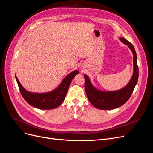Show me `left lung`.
Wrapping results in <instances>:
<instances>
[{
    "instance_id": "left-lung-1",
    "label": "left lung",
    "mask_w": 153,
    "mask_h": 153,
    "mask_svg": "<svg viewBox=\"0 0 153 153\" xmlns=\"http://www.w3.org/2000/svg\"><path fill=\"white\" fill-rule=\"evenodd\" d=\"M121 42L131 49L133 54L134 71L133 76L128 85L123 89L115 91H101L91 84L89 77L85 78V89L88 100L96 108L101 110H112L123 105L130 98L138 78V68L137 62V54L132 44L124 38H120Z\"/></svg>"
}]
</instances>
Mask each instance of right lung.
I'll list each match as a JSON object with an SVG mask.
<instances>
[{
    "label": "right lung",
    "mask_w": 153,
    "mask_h": 153,
    "mask_svg": "<svg viewBox=\"0 0 153 153\" xmlns=\"http://www.w3.org/2000/svg\"><path fill=\"white\" fill-rule=\"evenodd\" d=\"M77 74H78L77 70L69 73L56 89L47 93H33L26 91L21 85L16 76H15L21 94L27 103L37 108L50 110L58 107L63 102L71 80Z\"/></svg>",
    "instance_id": "1"
}]
</instances>
